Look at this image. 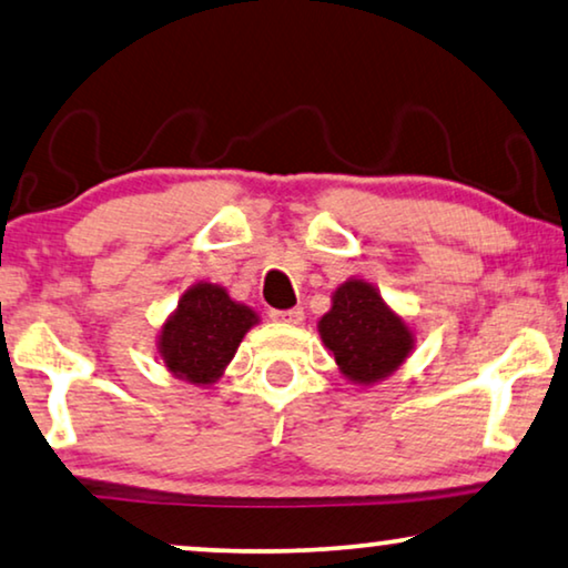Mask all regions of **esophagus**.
I'll use <instances>...</instances> for the list:
<instances>
[{
  "instance_id": "1",
  "label": "esophagus",
  "mask_w": 568,
  "mask_h": 568,
  "mask_svg": "<svg viewBox=\"0 0 568 568\" xmlns=\"http://www.w3.org/2000/svg\"><path fill=\"white\" fill-rule=\"evenodd\" d=\"M270 316L275 318V322H283V324H301L303 322V308H283V311H270Z\"/></svg>"
}]
</instances>
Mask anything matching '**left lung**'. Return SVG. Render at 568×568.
Here are the masks:
<instances>
[{
	"mask_svg": "<svg viewBox=\"0 0 568 568\" xmlns=\"http://www.w3.org/2000/svg\"><path fill=\"white\" fill-rule=\"evenodd\" d=\"M318 332L339 371L357 383H373L394 373L414 342L409 326L363 281L337 287L332 311L318 322Z\"/></svg>",
	"mask_w": 568,
	"mask_h": 568,
	"instance_id": "left-lung-1",
	"label": "left lung"
}]
</instances>
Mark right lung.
I'll return each mask as SVG.
<instances>
[{"mask_svg": "<svg viewBox=\"0 0 568 568\" xmlns=\"http://www.w3.org/2000/svg\"><path fill=\"white\" fill-rule=\"evenodd\" d=\"M257 322L252 308L231 301L219 285L201 283L182 295L178 314L162 329L166 367L190 383H211L234 357L246 329Z\"/></svg>", "mask_w": 568, "mask_h": 568, "instance_id": "obj_1", "label": "right lung"}]
</instances>
